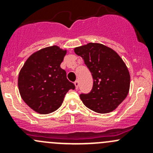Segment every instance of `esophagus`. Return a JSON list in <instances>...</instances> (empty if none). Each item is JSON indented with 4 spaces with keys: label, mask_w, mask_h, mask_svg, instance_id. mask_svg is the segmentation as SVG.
<instances>
[{
    "label": "esophagus",
    "mask_w": 153,
    "mask_h": 153,
    "mask_svg": "<svg viewBox=\"0 0 153 153\" xmlns=\"http://www.w3.org/2000/svg\"><path fill=\"white\" fill-rule=\"evenodd\" d=\"M74 84L75 86V89H78V86H79V82H78V81H75L74 82Z\"/></svg>",
    "instance_id": "34e87169"
}]
</instances>
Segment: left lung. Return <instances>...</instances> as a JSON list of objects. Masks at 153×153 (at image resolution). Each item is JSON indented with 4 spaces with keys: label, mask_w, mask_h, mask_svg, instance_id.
Wrapping results in <instances>:
<instances>
[{
    "label": "left lung",
    "mask_w": 153,
    "mask_h": 153,
    "mask_svg": "<svg viewBox=\"0 0 153 153\" xmlns=\"http://www.w3.org/2000/svg\"><path fill=\"white\" fill-rule=\"evenodd\" d=\"M74 51L82 57L93 78L92 89L80 95L81 101L98 113L113 111L126 98L129 89L130 76L123 60L101 44L89 43Z\"/></svg>",
    "instance_id": "8db88e82"
}]
</instances>
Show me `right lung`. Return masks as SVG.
<instances>
[{"label":"right lung","mask_w":153,"mask_h":153,"mask_svg":"<svg viewBox=\"0 0 153 153\" xmlns=\"http://www.w3.org/2000/svg\"><path fill=\"white\" fill-rule=\"evenodd\" d=\"M67 51L57 46L41 49L27 60L18 76V88L24 102L35 112L49 114L61 106L69 89L75 86L60 65Z\"/></svg>","instance_id":"obj_1"}]
</instances>
